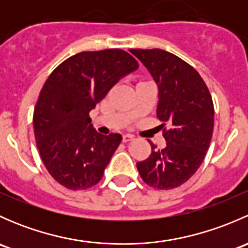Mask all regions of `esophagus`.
Wrapping results in <instances>:
<instances>
[{
  "mask_svg": "<svg viewBox=\"0 0 248 248\" xmlns=\"http://www.w3.org/2000/svg\"><path fill=\"white\" fill-rule=\"evenodd\" d=\"M133 139V136H131V134H124V136H122V142H129Z\"/></svg>",
  "mask_w": 248,
  "mask_h": 248,
  "instance_id": "34e87169",
  "label": "esophagus"
}]
</instances>
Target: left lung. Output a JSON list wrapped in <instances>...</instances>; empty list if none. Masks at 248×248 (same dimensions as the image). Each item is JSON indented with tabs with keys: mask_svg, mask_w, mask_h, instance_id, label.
<instances>
[{
	"mask_svg": "<svg viewBox=\"0 0 248 248\" xmlns=\"http://www.w3.org/2000/svg\"><path fill=\"white\" fill-rule=\"evenodd\" d=\"M158 86L157 117L167 145L138 162L142 181L157 189L181 186L204 161L214 131V103L209 89L198 72L187 62L162 49H131Z\"/></svg>",
	"mask_w": 248,
	"mask_h": 248,
	"instance_id": "obj_1",
	"label": "left lung"
}]
</instances>
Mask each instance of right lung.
Here are the masks:
<instances>
[{
	"mask_svg": "<svg viewBox=\"0 0 248 248\" xmlns=\"http://www.w3.org/2000/svg\"><path fill=\"white\" fill-rule=\"evenodd\" d=\"M138 67L121 49L82 51L47 78L33 112L34 138L44 166L60 185L79 191L101 181L122 137L97 133L89 114Z\"/></svg>",
	"mask_w": 248,
	"mask_h": 248,
	"instance_id": "obj_1",
	"label": "right lung"
}]
</instances>
